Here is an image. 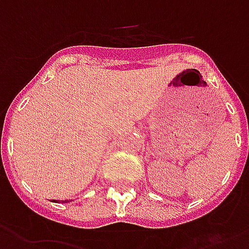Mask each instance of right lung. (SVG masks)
Instances as JSON below:
<instances>
[{
	"label": "right lung",
	"mask_w": 249,
	"mask_h": 249,
	"mask_svg": "<svg viewBox=\"0 0 249 249\" xmlns=\"http://www.w3.org/2000/svg\"><path fill=\"white\" fill-rule=\"evenodd\" d=\"M53 201H55V200H53ZM63 201V203H67V200H62Z\"/></svg>",
	"instance_id": "right-lung-1"
}]
</instances>
